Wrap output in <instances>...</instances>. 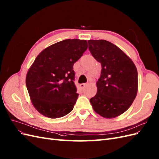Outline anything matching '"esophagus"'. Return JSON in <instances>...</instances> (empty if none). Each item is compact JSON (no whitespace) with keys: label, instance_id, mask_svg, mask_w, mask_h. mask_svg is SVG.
I'll use <instances>...</instances> for the list:
<instances>
[{"label":"esophagus","instance_id":"obj_1","mask_svg":"<svg viewBox=\"0 0 159 159\" xmlns=\"http://www.w3.org/2000/svg\"><path fill=\"white\" fill-rule=\"evenodd\" d=\"M85 85H86L85 84H80V88L81 89H84L85 88Z\"/></svg>","mask_w":159,"mask_h":159}]
</instances>
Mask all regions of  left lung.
<instances>
[{"mask_svg": "<svg viewBox=\"0 0 159 159\" xmlns=\"http://www.w3.org/2000/svg\"><path fill=\"white\" fill-rule=\"evenodd\" d=\"M89 50L102 65L97 93L89 100L101 116L113 118L130 108L138 92V72L131 59L106 40H89Z\"/></svg>", "mask_w": 159, "mask_h": 159, "instance_id": "8db88e82", "label": "left lung"}]
</instances>
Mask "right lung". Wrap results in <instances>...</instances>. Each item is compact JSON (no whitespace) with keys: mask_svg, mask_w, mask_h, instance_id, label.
Listing matches in <instances>:
<instances>
[{"mask_svg":"<svg viewBox=\"0 0 159 159\" xmlns=\"http://www.w3.org/2000/svg\"><path fill=\"white\" fill-rule=\"evenodd\" d=\"M87 49L86 40L66 39L37 55L27 71L26 85L33 105L41 114L57 118L74 108L79 94L73 66Z\"/></svg>","mask_w":159,"mask_h":159,"instance_id":"obj_1","label":"right lung"}]
</instances>
